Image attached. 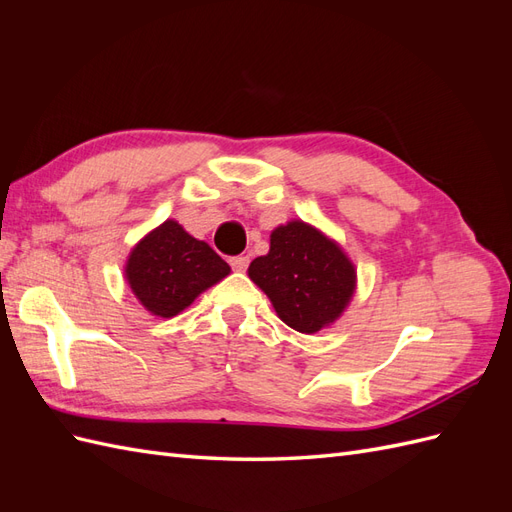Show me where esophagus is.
Segmentation results:
<instances>
[{"label": "esophagus", "instance_id": "1", "mask_svg": "<svg viewBox=\"0 0 512 512\" xmlns=\"http://www.w3.org/2000/svg\"><path fill=\"white\" fill-rule=\"evenodd\" d=\"M247 265H250V258H247V256H235V258H230V267L235 269V271H245Z\"/></svg>", "mask_w": 512, "mask_h": 512}]
</instances>
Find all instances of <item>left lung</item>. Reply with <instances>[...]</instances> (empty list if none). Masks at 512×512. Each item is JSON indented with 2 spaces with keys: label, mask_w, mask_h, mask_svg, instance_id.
<instances>
[{
  "label": "left lung",
  "mask_w": 512,
  "mask_h": 512,
  "mask_svg": "<svg viewBox=\"0 0 512 512\" xmlns=\"http://www.w3.org/2000/svg\"><path fill=\"white\" fill-rule=\"evenodd\" d=\"M247 275L280 320L305 335L339 320L356 290V267L344 247L303 220L273 228L269 252L252 260Z\"/></svg>",
  "instance_id": "8db88e82"
}]
</instances>
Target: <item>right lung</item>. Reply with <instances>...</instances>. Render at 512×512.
<instances>
[{
	"instance_id": "obj_1",
	"label": "right lung",
	"mask_w": 512,
	"mask_h": 512,
	"mask_svg": "<svg viewBox=\"0 0 512 512\" xmlns=\"http://www.w3.org/2000/svg\"><path fill=\"white\" fill-rule=\"evenodd\" d=\"M230 273L228 262L211 245L194 239L177 220H166L138 241L123 277L151 316L173 318L207 288Z\"/></svg>"
}]
</instances>
